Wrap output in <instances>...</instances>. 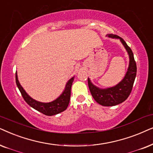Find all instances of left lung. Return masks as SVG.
Segmentation results:
<instances>
[{
	"instance_id": "obj_1",
	"label": "left lung",
	"mask_w": 153,
	"mask_h": 153,
	"mask_svg": "<svg viewBox=\"0 0 153 153\" xmlns=\"http://www.w3.org/2000/svg\"><path fill=\"white\" fill-rule=\"evenodd\" d=\"M106 36L119 39L125 47L129 58L127 71L123 80L113 87L105 89L99 88L94 85L89 78L88 85L91 96L98 103L103 106H113L125 101L131 93L136 75V64L131 48L123 38L113 34H107Z\"/></svg>"
}]
</instances>
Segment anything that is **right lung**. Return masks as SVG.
Here are the masks:
<instances>
[{"instance_id":"add662e5","label":"right lung","mask_w":153,"mask_h":153,"mask_svg":"<svg viewBox=\"0 0 153 153\" xmlns=\"http://www.w3.org/2000/svg\"><path fill=\"white\" fill-rule=\"evenodd\" d=\"M73 80H74V76L67 82L64 91L61 94L59 97L56 98L55 100L51 101V102L43 103L35 100L26 92V91L24 90L18 80L17 73L16 72V83H17L18 89H19L26 102L33 108L48 116L56 115V114L64 111L67 108L69 101H70L71 86H72Z\"/></svg>"}]
</instances>
